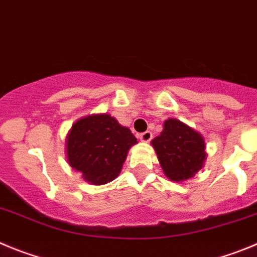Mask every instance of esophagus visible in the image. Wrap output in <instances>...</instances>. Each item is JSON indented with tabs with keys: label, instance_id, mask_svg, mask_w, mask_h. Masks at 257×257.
<instances>
[{
	"label": "esophagus",
	"instance_id": "1",
	"mask_svg": "<svg viewBox=\"0 0 257 257\" xmlns=\"http://www.w3.org/2000/svg\"><path fill=\"white\" fill-rule=\"evenodd\" d=\"M138 138H140L142 142H150L152 138V133L150 131H146V132H143V133H141L140 136H138Z\"/></svg>",
	"mask_w": 257,
	"mask_h": 257
}]
</instances>
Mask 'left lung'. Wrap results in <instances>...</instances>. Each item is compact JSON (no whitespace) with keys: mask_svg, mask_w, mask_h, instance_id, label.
Listing matches in <instances>:
<instances>
[{"mask_svg":"<svg viewBox=\"0 0 257 257\" xmlns=\"http://www.w3.org/2000/svg\"><path fill=\"white\" fill-rule=\"evenodd\" d=\"M151 145L164 174L174 182L193 177L206 159L202 136L177 119L165 120L163 132L151 141Z\"/></svg>","mask_w":257,"mask_h":257,"instance_id":"left-lung-1","label":"left lung"}]
</instances>
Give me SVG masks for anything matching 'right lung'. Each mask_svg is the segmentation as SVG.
Segmentation results:
<instances>
[{"instance_id": "1", "label": "right lung", "mask_w": 257, "mask_h": 257, "mask_svg": "<svg viewBox=\"0 0 257 257\" xmlns=\"http://www.w3.org/2000/svg\"><path fill=\"white\" fill-rule=\"evenodd\" d=\"M137 143L131 129L108 114H94L73 124L66 137L68 163L83 179L101 186L121 172L128 150Z\"/></svg>"}]
</instances>
